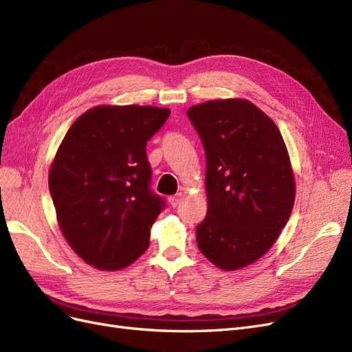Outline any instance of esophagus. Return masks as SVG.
I'll use <instances>...</instances> for the list:
<instances>
[{
    "mask_svg": "<svg viewBox=\"0 0 352 352\" xmlns=\"http://www.w3.org/2000/svg\"><path fill=\"white\" fill-rule=\"evenodd\" d=\"M181 199H183V195H181V192H178V195H175V196H171V197H169V199H168V201H169V205H171L173 208H177V206L179 205Z\"/></svg>",
    "mask_w": 352,
    "mask_h": 352,
    "instance_id": "34e87169",
    "label": "esophagus"
}]
</instances>
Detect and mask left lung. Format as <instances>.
<instances>
[{
    "mask_svg": "<svg viewBox=\"0 0 352 352\" xmlns=\"http://www.w3.org/2000/svg\"><path fill=\"white\" fill-rule=\"evenodd\" d=\"M206 155V218L197 247L222 270L254 263L278 240L296 201V178L276 124L250 100L190 107Z\"/></svg>",
    "mask_w": 352,
    "mask_h": 352,
    "instance_id": "8db88e82",
    "label": "left lung"
}]
</instances>
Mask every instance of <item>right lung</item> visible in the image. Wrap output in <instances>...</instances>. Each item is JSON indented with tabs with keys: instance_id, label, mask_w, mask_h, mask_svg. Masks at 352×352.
I'll return each instance as SVG.
<instances>
[{
	"instance_id": "add662e5",
	"label": "right lung",
	"mask_w": 352,
	"mask_h": 352,
	"mask_svg": "<svg viewBox=\"0 0 352 352\" xmlns=\"http://www.w3.org/2000/svg\"><path fill=\"white\" fill-rule=\"evenodd\" d=\"M168 108L99 105L65 133L48 184L65 241L99 270H120L149 247L164 201L149 190L146 144Z\"/></svg>"
}]
</instances>
